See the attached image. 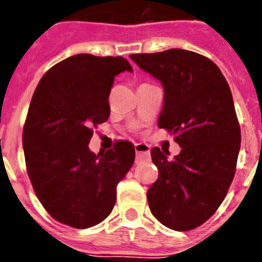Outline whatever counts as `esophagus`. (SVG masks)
<instances>
[{
	"instance_id": "1",
	"label": "esophagus",
	"mask_w": 262,
	"mask_h": 262,
	"mask_svg": "<svg viewBox=\"0 0 262 262\" xmlns=\"http://www.w3.org/2000/svg\"><path fill=\"white\" fill-rule=\"evenodd\" d=\"M134 149H136L137 161H142L144 158L149 157V146L144 143H137L134 144Z\"/></svg>"
}]
</instances>
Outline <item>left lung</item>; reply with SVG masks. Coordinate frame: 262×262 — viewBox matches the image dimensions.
I'll use <instances>...</instances> for the list:
<instances>
[{
	"instance_id": "obj_1",
	"label": "left lung",
	"mask_w": 262,
	"mask_h": 262,
	"mask_svg": "<svg viewBox=\"0 0 262 262\" xmlns=\"http://www.w3.org/2000/svg\"><path fill=\"white\" fill-rule=\"evenodd\" d=\"M130 59L163 86L158 126L175 134L180 153L150 149L158 179L148 189L153 215L175 231L196 228L226 198L241 146L233 97L210 59L184 49L132 54Z\"/></svg>"
}]
</instances>
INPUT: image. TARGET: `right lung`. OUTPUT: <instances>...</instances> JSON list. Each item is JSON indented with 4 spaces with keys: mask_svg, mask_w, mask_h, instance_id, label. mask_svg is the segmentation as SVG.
I'll use <instances>...</instances> for the list:
<instances>
[{
    "mask_svg": "<svg viewBox=\"0 0 262 262\" xmlns=\"http://www.w3.org/2000/svg\"><path fill=\"white\" fill-rule=\"evenodd\" d=\"M133 72L123 57L76 54L43 76L23 132L26 168L34 191L55 221L90 228L114 208L116 186L136 157L130 142L95 155L92 126L107 120L116 76Z\"/></svg>",
    "mask_w": 262,
    "mask_h": 262,
    "instance_id": "1",
    "label": "right lung"
}]
</instances>
